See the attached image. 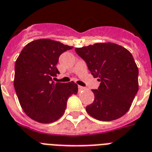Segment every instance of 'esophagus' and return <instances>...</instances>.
<instances>
[{"label": "esophagus", "instance_id": "obj_1", "mask_svg": "<svg viewBox=\"0 0 152 152\" xmlns=\"http://www.w3.org/2000/svg\"><path fill=\"white\" fill-rule=\"evenodd\" d=\"M78 88H79V91H84V90H86V88H84V87H82V86H78Z\"/></svg>", "mask_w": 152, "mask_h": 152}]
</instances>
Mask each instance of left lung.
<instances>
[{
    "instance_id": "8db88e82",
    "label": "left lung",
    "mask_w": 152,
    "mask_h": 152,
    "mask_svg": "<svg viewBox=\"0 0 152 152\" xmlns=\"http://www.w3.org/2000/svg\"><path fill=\"white\" fill-rule=\"evenodd\" d=\"M88 70L100 82L93 89L94 101L87 106L91 116L112 121L129 110L139 89V70L128 50L113 43H99L75 48Z\"/></svg>"
}]
</instances>
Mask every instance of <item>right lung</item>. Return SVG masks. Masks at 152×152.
Wrapping results in <instances>:
<instances>
[{
    "mask_svg": "<svg viewBox=\"0 0 152 152\" xmlns=\"http://www.w3.org/2000/svg\"><path fill=\"white\" fill-rule=\"evenodd\" d=\"M72 47L49 39L28 43L15 64L14 88L20 106L33 120L53 123L63 115L67 100L77 94L73 81L55 83L60 56ZM56 79V78H55Z\"/></svg>",
    "mask_w": 152,
    "mask_h": 152,
    "instance_id": "add662e5",
    "label": "right lung"
}]
</instances>
